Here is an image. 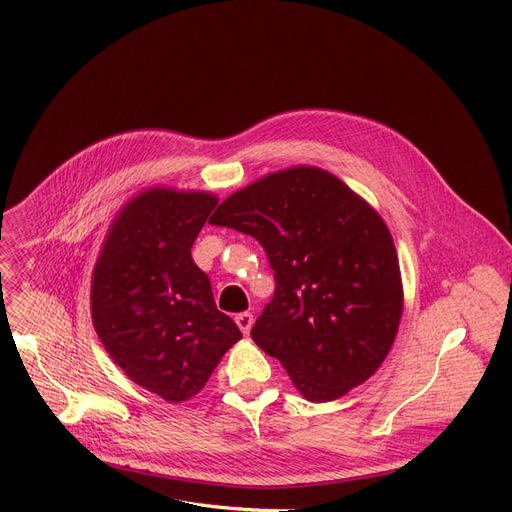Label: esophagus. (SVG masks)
Returning a JSON list of instances; mask_svg holds the SVG:
<instances>
[{
  "mask_svg": "<svg viewBox=\"0 0 512 512\" xmlns=\"http://www.w3.org/2000/svg\"><path fill=\"white\" fill-rule=\"evenodd\" d=\"M234 319H236V326L240 328V332L247 336L253 328V315L251 313H238Z\"/></svg>",
  "mask_w": 512,
  "mask_h": 512,
  "instance_id": "esophagus-1",
  "label": "esophagus"
}]
</instances>
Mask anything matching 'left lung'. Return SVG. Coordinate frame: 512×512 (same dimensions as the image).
Segmentation results:
<instances>
[{
    "mask_svg": "<svg viewBox=\"0 0 512 512\" xmlns=\"http://www.w3.org/2000/svg\"><path fill=\"white\" fill-rule=\"evenodd\" d=\"M209 224L251 234L265 249L276 294L251 336L307 400H336L380 369L405 297L392 234L353 188L294 166L232 193Z\"/></svg>",
    "mask_w": 512,
    "mask_h": 512,
    "instance_id": "1",
    "label": "left lung"
}]
</instances>
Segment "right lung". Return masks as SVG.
Wrapping results in <instances>:
<instances>
[{"label": "right lung", "instance_id": "1", "mask_svg": "<svg viewBox=\"0 0 512 512\" xmlns=\"http://www.w3.org/2000/svg\"><path fill=\"white\" fill-rule=\"evenodd\" d=\"M215 205L207 191L147 188L118 211L93 270L91 317L107 355L174 405L199 394L242 338L191 255Z\"/></svg>", "mask_w": 512, "mask_h": 512}]
</instances>
